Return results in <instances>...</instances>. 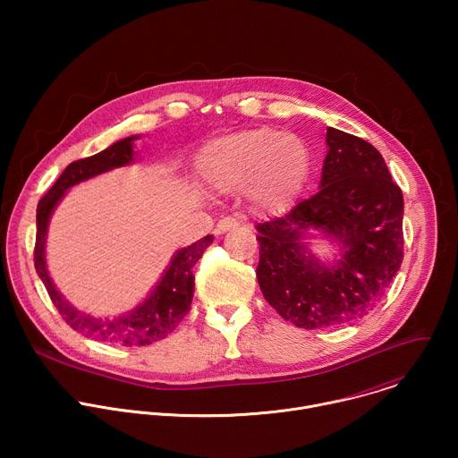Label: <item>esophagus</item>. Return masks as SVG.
Masks as SVG:
<instances>
[{
    "label": "esophagus",
    "instance_id": "34e87169",
    "mask_svg": "<svg viewBox=\"0 0 458 458\" xmlns=\"http://www.w3.org/2000/svg\"><path fill=\"white\" fill-rule=\"evenodd\" d=\"M237 226H239V223H237L235 219H232V217H223V219L217 223V226H216V233L221 235V233H226V232L237 228Z\"/></svg>",
    "mask_w": 458,
    "mask_h": 458
}]
</instances>
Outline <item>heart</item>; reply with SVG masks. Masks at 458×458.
Listing matches in <instances>:
<instances>
[{
  "mask_svg": "<svg viewBox=\"0 0 458 458\" xmlns=\"http://www.w3.org/2000/svg\"><path fill=\"white\" fill-rule=\"evenodd\" d=\"M198 170L212 190L235 193L246 188L255 212L279 216L306 188L311 156L295 134L250 128L207 143L199 150Z\"/></svg>",
  "mask_w": 458,
  "mask_h": 458,
  "instance_id": "obj_1",
  "label": "heart"
}]
</instances>
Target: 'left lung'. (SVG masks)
Segmentation results:
<instances>
[{"instance_id":"8db88e82","label":"left lung","mask_w":458,"mask_h":458,"mask_svg":"<svg viewBox=\"0 0 458 458\" xmlns=\"http://www.w3.org/2000/svg\"><path fill=\"white\" fill-rule=\"evenodd\" d=\"M318 191L284 217L259 223L257 281L297 328H334L364 317L403 263L401 188L368 141L328 126ZM336 248L320 258L310 239Z\"/></svg>"}]
</instances>
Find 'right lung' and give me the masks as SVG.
Listing matches in <instances>:
<instances>
[{
    "instance_id": "add662e5",
    "label": "right lung",
    "mask_w": 458,
    "mask_h": 458,
    "mask_svg": "<svg viewBox=\"0 0 458 458\" xmlns=\"http://www.w3.org/2000/svg\"><path fill=\"white\" fill-rule=\"evenodd\" d=\"M136 140H140V136H128L112 143L96 156L71 163L63 170L54 186L43 195L36 214L38 233L34 265L54 306L76 332L83 334L85 337L119 346H148L165 339L175 328L191 304L195 286L191 268L201 259L203 251L214 242V235H207L184 248H179L172 255L170 265L165 268L161 279L148 292V295L132 310H126L114 317H98L78 310L55 288L47 267V233L54 210L72 186L114 168L134 165L138 156L134 150Z\"/></svg>"
}]
</instances>
